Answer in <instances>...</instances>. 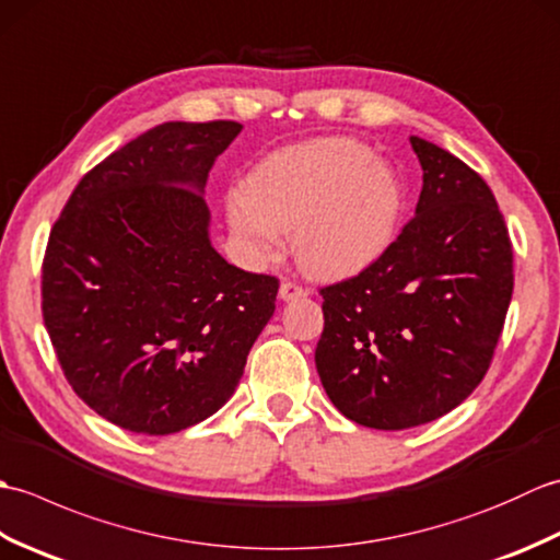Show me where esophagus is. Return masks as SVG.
I'll use <instances>...</instances> for the list:
<instances>
[{
	"label": "esophagus",
	"mask_w": 560,
	"mask_h": 560,
	"mask_svg": "<svg viewBox=\"0 0 560 560\" xmlns=\"http://www.w3.org/2000/svg\"><path fill=\"white\" fill-rule=\"evenodd\" d=\"M279 295H281V301H299V299H305L307 289L295 281H283L279 289Z\"/></svg>",
	"instance_id": "34e87169"
}]
</instances>
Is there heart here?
I'll list each match as a JSON object with an SVG mask.
<instances>
[{
	"instance_id": "obj_1",
	"label": "heart",
	"mask_w": 560,
	"mask_h": 560,
	"mask_svg": "<svg viewBox=\"0 0 560 560\" xmlns=\"http://www.w3.org/2000/svg\"><path fill=\"white\" fill-rule=\"evenodd\" d=\"M404 185L395 165L347 137L281 149L229 197V223L245 255L265 265L293 233L299 265L317 279L373 267L395 243Z\"/></svg>"
}]
</instances>
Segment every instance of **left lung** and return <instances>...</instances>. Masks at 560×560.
Wrapping results in <instances>:
<instances>
[{"label":"left lung","instance_id":"1","mask_svg":"<svg viewBox=\"0 0 560 560\" xmlns=\"http://www.w3.org/2000/svg\"><path fill=\"white\" fill-rule=\"evenodd\" d=\"M409 141L423 168L416 217L373 267L319 289V380L347 419L377 431L435 421L477 389L515 281L491 187L450 151Z\"/></svg>","mask_w":560,"mask_h":560}]
</instances>
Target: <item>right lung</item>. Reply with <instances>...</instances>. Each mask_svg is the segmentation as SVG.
Segmentation results:
<instances>
[{
	"label": "right lung",
	"mask_w": 560,
	"mask_h": 560,
	"mask_svg": "<svg viewBox=\"0 0 560 560\" xmlns=\"http://www.w3.org/2000/svg\"><path fill=\"white\" fill-rule=\"evenodd\" d=\"M233 120L163 122L81 177L43 259V319L71 389L144 435L217 413L273 315L279 279L209 241L213 161Z\"/></svg>",
	"instance_id": "add662e5"
}]
</instances>
